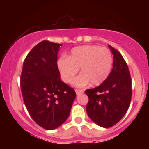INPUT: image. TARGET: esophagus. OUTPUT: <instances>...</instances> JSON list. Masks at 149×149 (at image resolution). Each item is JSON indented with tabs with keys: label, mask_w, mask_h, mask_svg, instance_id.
<instances>
[{
	"label": "esophagus",
	"mask_w": 149,
	"mask_h": 149,
	"mask_svg": "<svg viewBox=\"0 0 149 149\" xmlns=\"http://www.w3.org/2000/svg\"><path fill=\"white\" fill-rule=\"evenodd\" d=\"M75 91H76V93L77 95H80V94H82L83 92H84L83 90H76Z\"/></svg>",
	"instance_id": "obj_1"
}]
</instances>
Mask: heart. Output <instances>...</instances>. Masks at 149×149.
Instances as JSON below:
<instances>
[{
    "label": "heart",
    "mask_w": 149,
    "mask_h": 149,
    "mask_svg": "<svg viewBox=\"0 0 149 149\" xmlns=\"http://www.w3.org/2000/svg\"><path fill=\"white\" fill-rule=\"evenodd\" d=\"M113 56L105 47L85 45L74 47L67 58L61 57L57 61L61 78L69 83L78 73L80 74L73 81V85L82 88L90 84L100 85L107 79L111 71Z\"/></svg>",
    "instance_id": "b5f03b06"
}]
</instances>
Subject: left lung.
Returning a JSON list of instances; mask_svg holds the SVG:
<instances>
[{
  "mask_svg": "<svg viewBox=\"0 0 149 149\" xmlns=\"http://www.w3.org/2000/svg\"><path fill=\"white\" fill-rule=\"evenodd\" d=\"M113 55V69L102 84L85 90L89 97L86 111L90 118L104 128L111 127L125 115L132 97L128 66L120 53L109 45Z\"/></svg>",
  "mask_w": 149,
  "mask_h": 149,
  "instance_id": "obj_1",
  "label": "left lung"
}]
</instances>
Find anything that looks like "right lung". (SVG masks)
Returning a JSON list of instances; mask_svg holds the SVG:
<instances>
[{"label": "right lung", "mask_w": 149, "mask_h": 149, "mask_svg": "<svg viewBox=\"0 0 149 149\" xmlns=\"http://www.w3.org/2000/svg\"><path fill=\"white\" fill-rule=\"evenodd\" d=\"M62 44L42 40L26 57L21 75L24 102L30 116L40 127L56 129L69 116L76 95L63 83L57 69Z\"/></svg>", "instance_id": "1"}]
</instances>
